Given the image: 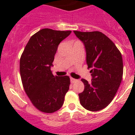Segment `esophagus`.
Wrapping results in <instances>:
<instances>
[{"mask_svg":"<svg viewBox=\"0 0 135 135\" xmlns=\"http://www.w3.org/2000/svg\"><path fill=\"white\" fill-rule=\"evenodd\" d=\"M70 81H71V83H74V82H76V81H77V80L74 79V78H70Z\"/></svg>","mask_w":135,"mask_h":135,"instance_id":"esophagus-1","label":"esophagus"}]
</instances>
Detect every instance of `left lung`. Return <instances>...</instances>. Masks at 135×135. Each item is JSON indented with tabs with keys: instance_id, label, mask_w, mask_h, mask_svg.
I'll use <instances>...</instances> for the list:
<instances>
[{
	"instance_id": "1",
	"label": "left lung",
	"mask_w": 135,
	"mask_h": 135,
	"mask_svg": "<svg viewBox=\"0 0 135 135\" xmlns=\"http://www.w3.org/2000/svg\"><path fill=\"white\" fill-rule=\"evenodd\" d=\"M84 44L91 82L82 79L84 91L78 94L86 109L97 112L106 108L118 90L123 75V61L115 44L102 32L74 31Z\"/></svg>"
}]
</instances>
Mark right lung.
<instances>
[{
    "label": "right lung",
    "instance_id": "add662e5",
    "mask_svg": "<svg viewBox=\"0 0 135 135\" xmlns=\"http://www.w3.org/2000/svg\"><path fill=\"white\" fill-rule=\"evenodd\" d=\"M71 31L42 29L32 36L21 56L20 75L25 92L38 109H60L70 84L69 76H54L51 70L59 43Z\"/></svg>",
    "mask_w": 135,
    "mask_h": 135
}]
</instances>
